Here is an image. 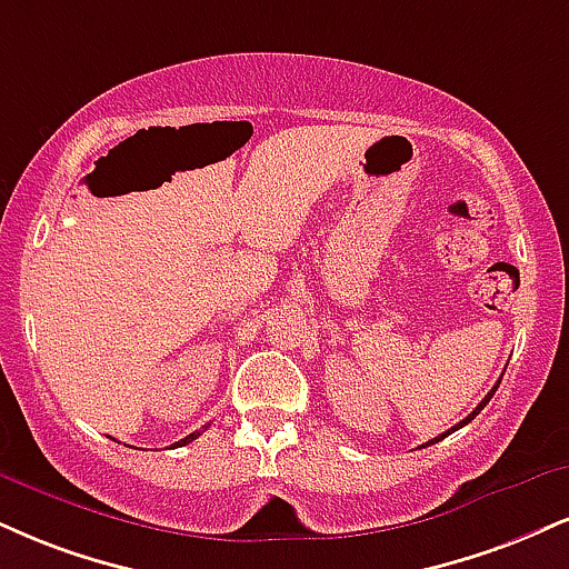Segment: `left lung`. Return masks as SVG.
Segmentation results:
<instances>
[{
    "mask_svg": "<svg viewBox=\"0 0 569 569\" xmlns=\"http://www.w3.org/2000/svg\"><path fill=\"white\" fill-rule=\"evenodd\" d=\"M498 385H501V381H498ZM498 385H496V387H492V389H490V392H488V395H485V400H482V402H480V406H477V408H475V410H471V413H469V416H467V419H463V421H458V423H456V427H453V429H448V432H445V435H440V437H435V440H429V442H427V445H435V442H440V440H442V437H448V435H453V432H456V429H461V427H467V423H469V421H471V419H475V416H477V413H480V410H482V408H485V406H488V402H490V397H492V395H496V389H498Z\"/></svg>",
    "mask_w": 569,
    "mask_h": 569,
    "instance_id": "8db88e82",
    "label": "left lung"
}]
</instances>
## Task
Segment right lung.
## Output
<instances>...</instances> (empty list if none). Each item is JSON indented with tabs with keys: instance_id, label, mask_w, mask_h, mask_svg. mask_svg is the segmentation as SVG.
<instances>
[{
	"instance_id": "1",
	"label": "right lung",
	"mask_w": 569,
	"mask_h": 569,
	"mask_svg": "<svg viewBox=\"0 0 569 569\" xmlns=\"http://www.w3.org/2000/svg\"><path fill=\"white\" fill-rule=\"evenodd\" d=\"M198 435H201V432H193V435H188V437H184V440H180V442H174V445H177V448H180V445H188V442H193Z\"/></svg>"
}]
</instances>
